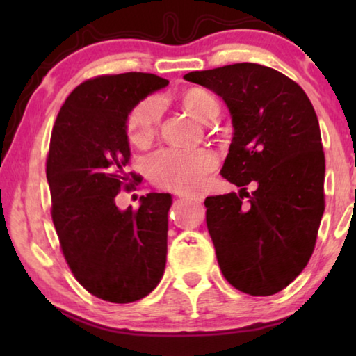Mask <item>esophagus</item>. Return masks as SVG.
I'll return each instance as SVG.
<instances>
[{"label": "esophagus", "mask_w": 356, "mask_h": 356, "mask_svg": "<svg viewBox=\"0 0 356 356\" xmlns=\"http://www.w3.org/2000/svg\"><path fill=\"white\" fill-rule=\"evenodd\" d=\"M180 197H182V200H186V201H190V202H201V197L200 196H193V195H180Z\"/></svg>", "instance_id": "1"}]
</instances>
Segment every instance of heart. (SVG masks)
Here are the masks:
<instances>
[{
  "label": "heart",
  "mask_w": 356,
  "mask_h": 356,
  "mask_svg": "<svg viewBox=\"0 0 356 356\" xmlns=\"http://www.w3.org/2000/svg\"><path fill=\"white\" fill-rule=\"evenodd\" d=\"M180 102L185 110L201 122H209L220 113L218 100L204 88L186 89ZM161 113L163 102L160 97H147L136 104L127 119L130 143L138 147L147 146L159 130ZM216 163V155L209 149H163L149 156L146 171L150 180L161 188L195 191L201 188Z\"/></svg>",
  "instance_id": "obj_1"
}]
</instances>
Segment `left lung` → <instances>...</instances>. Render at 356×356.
Segmentation results:
<instances>
[{
	"instance_id": "left-lung-1",
	"label": "left lung",
	"mask_w": 356,
	"mask_h": 356,
	"mask_svg": "<svg viewBox=\"0 0 356 356\" xmlns=\"http://www.w3.org/2000/svg\"><path fill=\"white\" fill-rule=\"evenodd\" d=\"M184 78L220 95L232 118L221 176L242 190L204 201L221 272L240 292L273 295L303 272L325 210V155L314 108L297 83L261 64ZM248 183L257 185L251 195Z\"/></svg>"
}]
</instances>
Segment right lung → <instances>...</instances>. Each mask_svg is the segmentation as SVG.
Instances as JSON below:
<instances>
[{"mask_svg":"<svg viewBox=\"0 0 356 356\" xmlns=\"http://www.w3.org/2000/svg\"><path fill=\"white\" fill-rule=\"evenodd\" d=\"M168 83L143 72L91 78L53 125L47 180L63 254L76 281L111 303L144 298L165 273L171 195L141 196L138 210H119L116 196L136 180L125 170L129 114Z\"/></svg>","mask_w":356,"mask_h":356,"instance_id":"obj_1","label":"right lung"}]
</instances>
